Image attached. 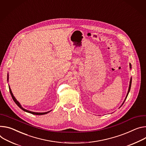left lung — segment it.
<instances>
[{
  "label": "left lung",
  "instance_id": "1",
  "mask_svg": "<svg viewBox=\"0 0 146 146\" xmlns=\"http://www.w3.org/2000/svg\"><path fill=\"white\" fill-rule=\"evenodd\" d=\"M129 66H130V69H131V63H129ZM131 77L130 78V83H129V89H128V91H127V95H126V97H125V100H124V101L123 102V103L122 104V105H121V106L119 108H121L122 106V105L123 104V103L125 102V100H126V98H127V96H128V94H129V91H130V88H131Z\"/></svg>",
  "mask_w": 146,
  "mask_h": 146
}]
</instances>
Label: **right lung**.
Here are the masks:
<instances>
[{"mask_svg": "<svg viewBox=\"0 0 146 146\" xmlns=\"http://www.w3.org/2000/svg\"><path fill=\"white\" fill-rule=\"evenodd\" d=\"M7 81H9V74H7ZM9 91H10V94H11V97H12V98H13V101H15V102L17 104V105L18 106V107H19L20 108H21L22 110H23L24 111H25V112H26L30 113H31V114H33V115H42L46 114V113H48L52 111V110H50V111H49L45 112H32V111H29V110H25V109L23 108L22 107V106L21 105V104H20V102H19V101L16 99V98L15 97V96H13V93H12V91H11V88H10V86H9Z\"/></svg>", "mask_w": 146, "mask_h": 146, "instance_id": "1", "label": "right lung"}]
</instances>
